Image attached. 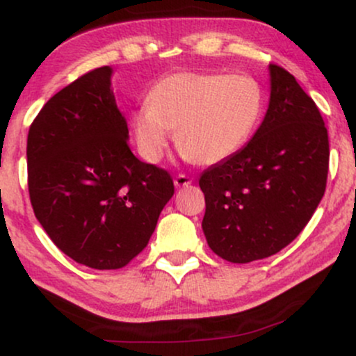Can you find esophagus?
Instances as JSON below:
<instances>
[{
	"mask_svg": "<svg viewBox=\"0 0 356 356\" xmlns=\"http://www.w3.org/2000/svg\"><path fill=\"white\" fill-rule=\"evenodd\" d=\"M191 182H192V179L189 177V175H184V174H179L177 177L174 179V186L177 187V189H181V187L189 186Z\"/></svg>",
	"mask_w": 356,
	"mask_h": 356,
	"instance_id": "34e87169",
	"label": "esophagus"
}]
</instances>
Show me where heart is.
Masks as SVG:
<instances>
[{"mask_svg":"<svg viewBox=\"0 0 356 356\" xmlns=\"http://www.w3.org/2000/svg\"><path fill=\"white\" fill-rule=\"evenodd\" d=\"M264 107L263 85L246 73H170L132 115L134 140L144 161L157 164L175 130V145L189 161L220 164L248 145Z\"/></svg>","mask_w":356,"mask_h":356,"instance_id":"obj_1","label":"heart"}]
</instances>
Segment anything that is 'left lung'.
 I'll list each match as a JSON object with an SVG mask.
<instances>
[{"instance_id":"left-lung-1","label":"left lung","mask_w":356,"mask_h":356,"mask_svg":"<svg viewBox=\"0 0 356 356\" xmlns=\"http://www.w3.org/2000/svg\"><path fill=\"white\" fill-rule=\"evenodd\" d=\"M269 105L238 154L204 170L202 231L231 263L264 259L305 229L326 187L328 132L295 76L269 65Z\"/></svg>"}]
</instances>
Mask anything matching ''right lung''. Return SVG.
Here are the masks:
<instances>
[{
  "instance_id": "add662e5",
  "label": "right lung",
  "mask_w": 356,
  "mask_h": 356,
  "mask_svg": "<svg viewBox=\"0 0 356 356\" xmlns=\"http://www.w3.org/2000/svg\"><path fill=\"white\" fill-rule=\"evenodd\" d=\"M110 67L51 97L28 132V189L60 251L93 269L124 268L149 243L174 182L140 162L117 107Z\"/></svg>"
}]
</instances>
